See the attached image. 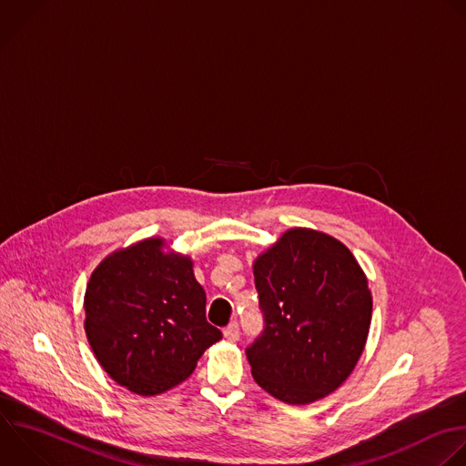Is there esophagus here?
<instances>
[{"mask_svg":"<svg viewBox=\"0 0 466 466\" xmlns=\"http://www.w3.org/2000/svg\"><path fill=\"white\" fill-rule=\"evenodd\" d=\"M223 337L228 340V342H236L239 339V326L238 322H230L225 329H223Z\"/></svg>","mask_w":466,"mask_h":466,"instance_id":"1","label":"esophagus"}]
</instances>
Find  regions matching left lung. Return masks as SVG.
<instances>
[{
    "label": "left lung",
    "instance_id": "1",
    "mask_svg": "<svg viewBox=\"0 0 466 466\" xmlns=\"http://www.w3.org/2000/svg\"><path fill=\"white\" fill-rule=\"evenodd\" d=\"M252 268L263 315L247 348L254 380L287 404L329 395L351 375L370 333L364 270L344 243L313 228L287 230Z\"/></svg>",
    "mask_w": 466,
    "mask_h": 466
}]
</instances>
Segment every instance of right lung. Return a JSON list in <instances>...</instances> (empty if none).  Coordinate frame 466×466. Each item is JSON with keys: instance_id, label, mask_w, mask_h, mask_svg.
<instances>
[{"instance_id": "1", "label": "right lung", "mask_w": 466, "mask_h": 466, "mask_svg": "<svg viewBox=\"0 0 466 466\" xmlns=\"http://www.w3.org/2000/svg\"><path fill=\"white\" fill-rule=\"evenodd\" d=\"M149 238L109 254L93 270L86 335L104 371L137 395H159L187 380L221 331L207 322V294L183 254Z\"/></svg>"}]
</instances>
